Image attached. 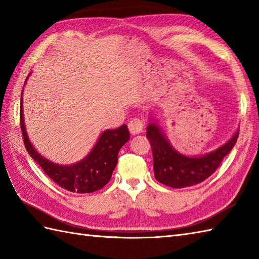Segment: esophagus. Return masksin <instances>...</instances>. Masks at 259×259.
Listing matches in <instances>:
<instances>
[{"instance_id": "1", "label": "esophagus", "mask_w": 259, "mask_h": 259, "mask_svg": "<svg viewBox=\"0 0 259 259\" xmlns=\"http://www.w3.org/2000/svg\"><path fill=\"white\" fill-rule=\"evenodd\" d=\"M144 126H145V123L142 122V120L140 119H133L129 122V130L131 135H137V134H140L142 130H144Z\"/></svg>"}]
</instances>
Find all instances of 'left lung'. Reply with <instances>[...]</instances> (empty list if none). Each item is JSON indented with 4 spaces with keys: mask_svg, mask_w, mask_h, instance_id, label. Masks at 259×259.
I'll return each instance as SVG.
<instances>
[{
    "mask_svg": "<svg viewBox=\"0 0 259 259\" xmlns=\"http://www.w3.org/2000/svg\"><path fill=\"white\" fill-rule=\"evenodd\" d=\"M147 126V138L149 139L155 178L171 188H186L195 186L211 176L222 163L224 158L232 151L237 142V130L227 142L217 149L200 156H186L170 145L160 126L150 118Z\"/></svg>",
    "mask_w": 259,
    "mask_h": 259,
    "instance_id": "1",
    "label": "left lung"
}]
</instances>
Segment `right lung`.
Segmentation results:
<instances>
[{
  "label": "right lung",
  "mask_w": 259,
  "mask_h": 259,
  "mask_svg": "<svg viewBox=\"0 0 259 259\" xmlns=\"http://www.w3.org/2000/svg\"><path fill=\"white\" fill-rule=\"evenodd\" d=\"M30 75L31 73H29V76ZM22 97H23V92L21 93L20 123L24 145L29 155L43 169V171L57 185L71 192L89 194L106 186L111 179L113 170L117 166L119 150L130 139L126 124H122L117 129L104 130L91 151L82 160L72 164H67V166L54 163L40 155L29 139L24 123Z\"/></svg>",
  "instance_id": "add662e5"
}]
</instances>
